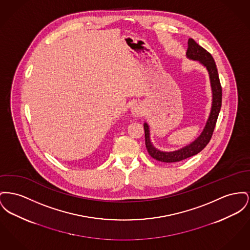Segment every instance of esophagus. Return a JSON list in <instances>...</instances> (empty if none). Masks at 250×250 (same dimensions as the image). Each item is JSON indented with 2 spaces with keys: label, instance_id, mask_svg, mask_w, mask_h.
I'll use <instances>...</instances> for the list:
<instances>
[{
  "label": "esophagus",
  "instance_id": "1",
  "mask_svg": "<svg viewBox=\"0 0 250 250\" xmlns=\"http://www.w3.org/2000/svg\"><path fill=\"white\" fill-rule=\"evenodd\" d=\"M131 113L135 117H140L144 114V107L141 104H136L131 107Z\"/></svg>",
  "mask_w": 250,
  "mask_h": 250
}]
</instances>
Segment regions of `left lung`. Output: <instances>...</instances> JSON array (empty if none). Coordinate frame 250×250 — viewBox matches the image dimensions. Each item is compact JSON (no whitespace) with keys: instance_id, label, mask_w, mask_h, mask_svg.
Listing matches in <instances>:
<instances>
[{"instance_id":"left-lung-1","label":"left lung","mask_w":250,"mask_h":250,"mask_svg":"<svg viewBox=\"0 0 250 250\" xmlns=\"http://www.w3.org/2000/svg\"><path fill=\"white\" fill-rule=\"evenodd\" d=\"M186 54L189 59L198 60L200 63H202L207 68L209 74L210 84L212 88V97H213L210 115L208 117L205 128L203 132L201 133V135L193 143H191V145L174 152H162L153 146L149 138L148 125L146 123H145L144 128H145L146 146L147 151L153 159L159 162H181L202 151L211 139L214 127L216 125L217 118L220 112L221 104H222V87H221L220 79H219V75H218L214 59L206 49L201 47L200 45L197 44L192 39H189L188 41V48H187Z\"/></svg>"}]
</instances>
